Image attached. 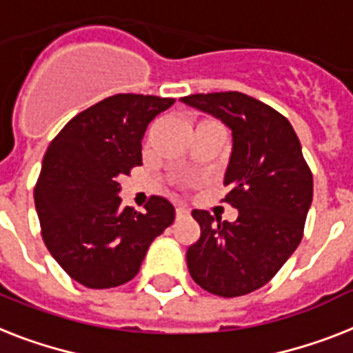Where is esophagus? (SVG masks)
Wrapping results in <instances>:
<instances>
[{
	"instance_id": "esophagus-1",
	"label": "esophagus",
	"mask_w": 353,
	"mask_h": 353,
	"mask_svg": "<svg viewBox=\"0 0 353 353\" xmlns=\"http://www.w3.org/2000/svg\"><path fill=\"white\" fill-rule=\"evenodd\" d=\"M176 216H177V217H185V216H188V208H186V206L177 205V206H176Z\"/></svg>"
}]
</instances>
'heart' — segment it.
<instances>
[{
	"instance_id": "1",
	"label": "heart",
	"mask_w": 353,
	"mask_h": 353,
	"mask_svg": "<svg viewBox=\"0 0 353 353\" xmlns=\"http://www.w3.org/2000/svg\"><path fill=\"white\" fill-rule=\"evenodd\" d=\"M206 121H210V119H206ZM203 123V121H201Z\"/></svg>"
}]
</instances>
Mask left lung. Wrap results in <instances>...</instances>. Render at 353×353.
<instances>
[{
    "mask_svg": "<svg viewBox=\"0 0 353 353\" xmlns=\"http://www.w3.org/2000/svg\"><path fill=\"white\" fill-rule=\"evenodd\" d=\"M181 101L232 130L223 201L239 212L234 223L192 212L201 236L186 250L188 272L214 296H246L276 276L303 239L314 177L290 121L256 97L212 92Z\"/></svg>",
    "mask_w": 353,
    "mask_h": 353,
    "instance_id": "obj_1",
    "label": "left lung"
}]
</instances>
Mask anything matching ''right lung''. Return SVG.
<instances>
[{
  "label": "right lung",
  "mask_w": 353,
  "mask_h": 353,
  "mask_svg": "<svg viewBox=\"0 0 353 353\" xmlns=\"http://www.w3.org/2000/svg\"><path fill=\"white\" fill-rule=\"evenodd\" d=\"M174 101L116 94L79 112L48 145L36 212L48 252L79 285L101 290L134 279L150 243L174 221L165 197L152 196L137 212L117 196V177L141 165L148 123Z\"/></svg>",
  "instance_id": "right-lung-1"
}]
</instances>
